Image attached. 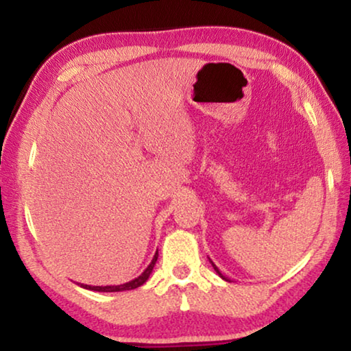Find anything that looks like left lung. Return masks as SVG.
Segmentation results:
<instances>
[{"mask_svg":"<svg viewBox=\"0 0 351 351\" xmlns=\"http://www.w3.org/2000/svg\"><path fill=\"white\" fill-rule=\"evenodd\" d=\"M209 261H211V260H209ZM211 265H213V268H214V271H216V273H217V274H219V276H221V277H222V279H223V280H228V282H230V279H228V277H226V276H223V274H222V273H221V271H219V268H217V266H216V265H214V263H213V261H211Z\"/></svg>","mask_w":351,"mask_h":351,"instance_id":"1","label":"left lung"}]
</instances>
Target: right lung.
<instances>
[{"label":"right lung","mask_w":351,"mask_h":351,"mask_svg":"<svg viewBox=\"0 0 351 351\" xmlns=\"http://www.w3.org/2000/svg\"><path fill=\"white\" fill-rule=\"evenodd\" d=\"M156 261H158V252L154 254L153 260H151V263L148 265V268H146L142 274L138 277H135L134 280H129L125 282V284L121 285H106V287H94V285H86V284H80L82 289H86V290H93V291H125V290H134V289H138L140 285H143L146 280L149 279V274L153 273V268L156 265Z\"/></svg>","instance_id":"right-lung-1"}]
</instances>
